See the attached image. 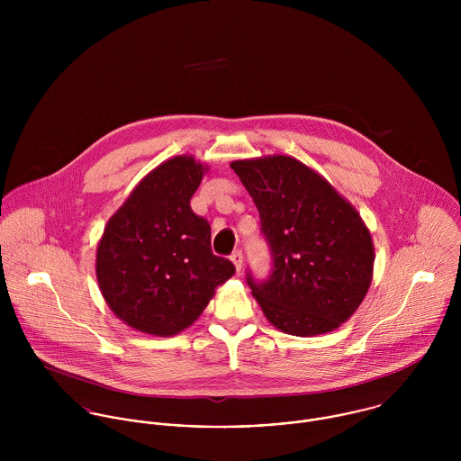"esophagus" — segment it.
<instances>
[{"label":"esophagus","mask_w":461,"mask_h":461,"mask_svg":"<svg viewBox=\"0 0 461 461\" xmlns=\"http://www.w3.org/2000/svg\"><path fill=\"white\" fill-rule=\"evenodd\" d=\"M230 261L234 263L236 269L240 271V269H241V266H243V252H241V250H236V252H232V256H230Z\"/></svg>","instance_id":"34e87169"}]
</instances>
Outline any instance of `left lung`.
Returning <instances> with one entry per match:
<instances>
[{"instance_id": "1", "label": "left lung", "mask_w": 461, "mask_h": 461, "mask_svg": "<svg viewBox=\"0 0 461 461\" xmlns=\"http://www.w3.org/2000/svg\"><path fill=\"white\" fill-rule=\"evenodd\" d=\"M261 216L271 256L266 278L247 284L269 323L311 337L337 329L364 300L375 250L358 212L329 183L287 156L234 161Z\"/></svg>"}]
</instances>
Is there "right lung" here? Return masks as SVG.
Wrapping results in <instances>:
<instances>
[{
  "instance_id": "1",
  "label": "right lung",
  "mask_w": 461,
  "mask_h": 461,
  "mask_svg": "<svg viewBox=\"0 0 461 461\" xmlns=\"http://www.w3.org/2000/svg\"><path fill=\"white\" fill-rule=\"evenodd\" d=\"M203 168L190 156L152 170L108 221L97 282L110 309L134 330L174 335L190 327L234 264L211 250V225L194 212Z\"/></svg>"
}]
</instances>
